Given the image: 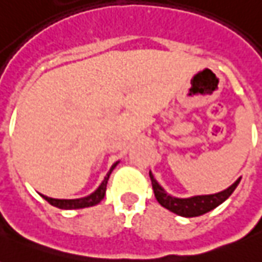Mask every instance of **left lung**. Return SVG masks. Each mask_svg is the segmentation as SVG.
I'll return each instance as SVG.
<instances>
[{
	"mask_svg": "<svg viewBox=\"0 0 262 262\" xmlns=\"http://www.w3.org/2000/svg\"><path fill=\"white\" fill-rule=\"evenodd\" d=\"M150 180H151V185H153L154 196L163 208L168 209L172 213L180 214L184 217H195V216L208 213L212 209L217 208L220 203L225 202L236 189L242 178H238L233 185H230L222 192L212 193V195H196V196L191 198H176L167 193L159 182L156 181L151 172H150Z\"/></svg>",
	"mask_w": 262,
	"mask_h": 262,
	"instance_id": "left-lung-1",
	"label": "left lung"
}]
</instances>
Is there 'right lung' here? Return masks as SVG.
<instances>
[{"mask_svg": "<svg viewBox=\"0 0 262 262\" xmlns=\"http://www.w3.org/2000/svg\"><path fill=\"white\" fill-rule=\"evenodd\" d=\"M116 164H118V163H115V164L111 167L109 172L105 176V178H103L102 184H101L91 195H88V196L78 198V199H54V198H49L46 196V195H42V198L43 199H46L50 205H53V206H56V208L59 209H82L94 206V205H97V203L101 202L103 199V196H105L109 176H111V172L114 171Z\"/></svg>", "mask_w": 262, "mask_h": 262, "instance_id": "add662e5", "label": "right lung"}]
</instances>
